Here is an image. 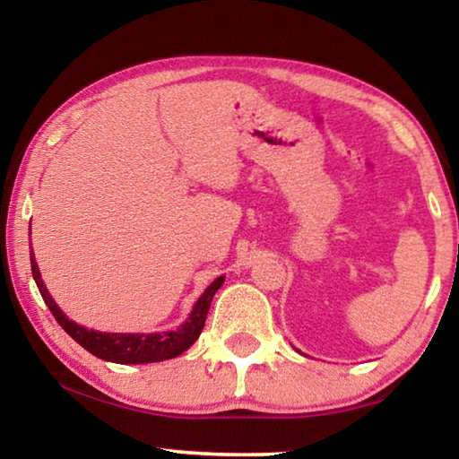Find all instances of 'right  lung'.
Instances as JSON below:
<instances>
[{"label":"right lung","mask_w":459,"mask_h":459,"mask_svg":"<svg viewBox=\"0 0 459 459\" xmlns=\"http://www.w3.org/2000/svg\"><path fill=\"white\" fill-rule=\"evenodd\" d=\"M30 263H32V275L34 281L40 290L42 299L46 306L50 307L52 316L62 325L68 336L79 342V344L89 351L97 359H103L107 362L117 364H145V362H160L168 359H176L182 352L198 340L202 328H204L208 307L212 304L214 293L224 283V277H216L214 281L206 287L204 293L200 295L196 304H194L192 312L180 328L169 332H155V333H108V332H97L87 330L84 325L68 320L66 314L56 306L52 295L46 290V285L40 277V269L34 259V251L30 253Z\"/></svg>","instance_id":"1"}]
</instances>
